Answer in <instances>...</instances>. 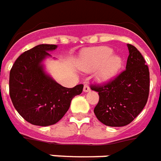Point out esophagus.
I'll return each mask as SVG.
<instances>
[{
    "mask_svg": "<svg viewBox=\"0 0 161 161\" xmlns=\"http://www.w3.org/2000/svg\"><path fill=\"white\" fill-rule=\"evenodd\" d=\"M90 88L89 86V84H85L84 86V92H88V91H90Z\"/></svg>",
    "mask_w": 161,
    "mask_h": 161,
    "instance_id": "esophagus-1",
    "label": "esophagus"
}]
</instances>
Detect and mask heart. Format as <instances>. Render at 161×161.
I'll list each match as a JSON object with an SVG mask.
<instances>
[{"label": "heart", "mask_w": 161, "mask_h": 161, "mask_svg": "<svg viewBox=\"0 0 161 161\" xmlns=\"http://www.w3.org/2000/svg\"><path fill=\"white\" fill-rule=\"evenodd\" d=\"M109 47H96L85 50L82 54L81 66L85 71H93L100 67L97 77L101 81H108L119 70L122 60L119 56L112 54Z\"/></svg>", "instance_id": "heart-1"}]
</instances>
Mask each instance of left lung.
<instances>
[{"label":"left lung","instance_id":"left-lung-1","mask_svg":"<svg viewBox=\"0 0 161 161\" xmlns=\"http://www.w3.org/2000/svg\"><path fill=\"white\" fill-rule=\"evenodd\" d=\"M126 69L108 82L91 84L99 102L94 109L96 118L105 125L120 127L131 123L141 113L149 94V71L137 48L128 44Z\"/></svg>","mask_w":161,"mask_h":161}]
</instances>
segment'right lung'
<instances>
[{
	"instance_id": "add662e5",
	"label": "right lung",
	"mask_w": 161,
	"mask_h": 161,
	"mask_svg": "<svg viewBox=\"0 0 161 161\" xmlns=\"http://www.w3.org/2000/svg\"><path fill=\"white\" fill-rule=\"evenodd\" d=\"M53 44H40L19 56L9 75V94L19 114L34 125L56 124L68 111L74 96L80 95L84 85L65 88L43 71L42 61L50 56Z\"/></svg>"
}]
</instances>
